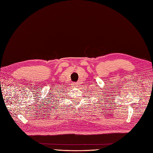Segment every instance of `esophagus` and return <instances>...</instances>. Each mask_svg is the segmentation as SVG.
<instances>
[{"label":"esophagus","instance_id":"esophagus-1","mask_svg":"<svg viewBox=\"0 0 153 153\" xmlns=\"http://www.w3.org/2000/svg\"><path fill=\"white\" fill-rule=\"evenodd\" d=\"M74 85H75V86H79V84H78V83H75V84H74Z\"/></svg>","mask_w":153,"mask_h":153}]
</instances>
